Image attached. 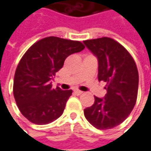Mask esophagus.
I'll list each match as a JSON object with an SVG mask.
<instances>
[{"instance_id": "34e87169", "label": "esophagus", "mask_w": 151, "mask_h": 151, "mask_svg": "<svg viewBox=\"0 0 151 151\" xmlns=\"http://www.w3.org/2000/svg\"><path fill=\"white\" fill-rule=\"evenodd\" d=\"M74 93L76 95H81L82 94V92H81V91H79V90H75V91H74Z\"/></svg>"}]
</instances>
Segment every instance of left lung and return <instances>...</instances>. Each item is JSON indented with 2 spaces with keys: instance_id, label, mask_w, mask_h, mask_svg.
Masks as SVG:
<instances>
[{
  "instance_id": "8db88e82",
  "label": "left lung",
  "mask_w": 151,
  "mask_h": 151,
  "mask_svg": "<svg viewBox=\"0 0 151 151\" xmlns=\"http://www.w3.org/2000/svg\"><path fill=\"white\" fill-rule=\"evenodd\" d=\"M98 58L99 81L106 82L104 99L94 96V104L84 109L87 121L98 129H111L122 123L137 101L139 72L136 63L122 45L109 37L84 41Z\"/></svg>"
}]
</instances>
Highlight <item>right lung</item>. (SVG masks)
Wrapping results in <instances>:
<instances>
[{
	"instance_id": "right-lung-1",
	"label": "right lung",
	"mask_w": 151,
	"mask_h": 151,
	"mask_svg": "<svg viewBox=\"0 0 151 151\" xmlns=\"http://www.w3.org/2000/svg\"><path fill=\"white\" fill-rule=\"evenodd\" d=\"M84 48L78 41L49 36L34 43L22 57L14 75L13 96L30 122L48 124L61 116L72 90L53 89L51 79L67 57Z\"/></svg>"
}]
</instances>
